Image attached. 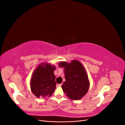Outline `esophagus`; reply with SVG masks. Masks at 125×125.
Here are the masks:
<instances>
[{
	"label": "esophagus",
	"instance_id": "esophagus-1",
	"mask_svg": "<svg viewBox=\"0 0 125 125\" xmlns=\"http://www.w3.org/2000/svg\"><path fill=\"white\" fill-rule=\"evenodd\" d=\"M62 83H61V84H56V86H62Z\"/></svg>",
	"mask_w": 125,
	"mask_h": 125
}]
</instances>
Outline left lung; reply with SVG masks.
Returning <instances> with one entry per match:
<instances>
[{
    "mask_svg": "<svg viewBox=\"0 0 125 125\" xmlns=\"http://www.w3.org/2000/svg\"><path fill=\"white\" fill-rule=\"evenodd\" d=\"M63 68L65 82L62 85L64 93L69 99L73 100L81 99L88 91L90 81L84 67L77 60L70 62H62L58 63Z\"/></svg>",
    "mask_w": 125,
    "mask_h": 125,
    "instance_id": "left-lung-1",
    "label": "left lung"
}]
</instances>
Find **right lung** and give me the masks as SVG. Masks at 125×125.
<instances>
[{
    "label": "right lung",
    "mask_w": 125,
    "mask_h": 125,
    "mask_svg": "<svg viewBox=\"0 0 125 125\" xmlns=\"http://www.w3.org/2000/svg\"><path fill=\"white\" fill-rule=\"evenodd\" d=\"M55 66L42 62L34 70L30 81V88L37 97L51 96L56 89Z\"/></svg>",
    "instance_id": "1"
}]
</instances>
